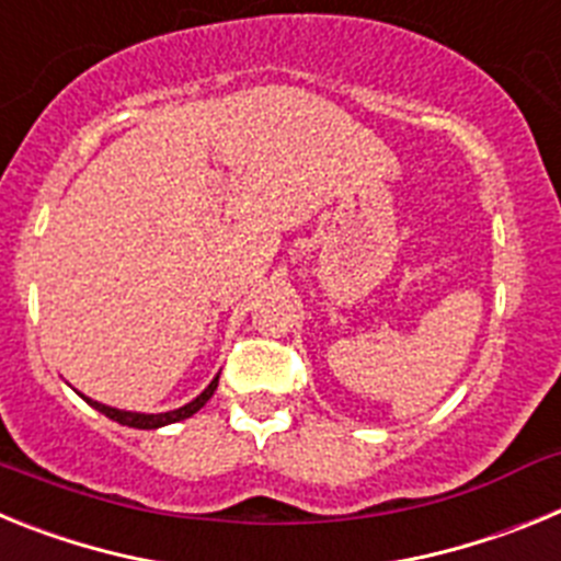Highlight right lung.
Wrapping results in <instances>:
<instances>
[{
	"label": "right lung",
	"instance_id": "add662e5",
	"mask_svg": "<svg viewBox=\"0 0 561 561\" xmlns=\"http://www.w3.org/2000/svg\"><path fill=\"white\" fill-rule=\"evenodd\" d=\"M216 388H219V376L207 385L205 390H202L196 399L191 401V404H185V408L180 410H171V413H128V410H117V408H106V404H101V401H92L87 399V404H92V408L98 410V413H103L106 419L117 421V424H123V427H134V430H157V427H165V424H176V421L182 419H191L193 413H199L202 408H205L207 401H210V396L216 393Z\"/></svg>",
	"mask_w": 561,
	"mask_h": 561
}]
</instances>
